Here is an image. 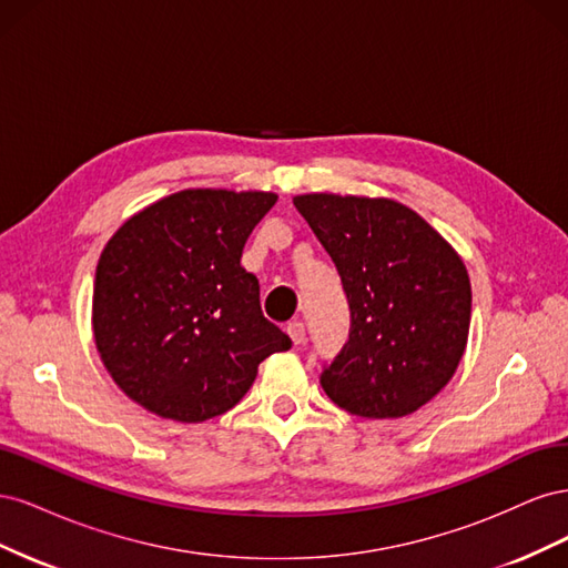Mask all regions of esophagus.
I'll return each mask as SVG.
<instances>
[{
  "label": "esophagus",
  "mask_w": 568,
  "mask_h": 568,
  "mask_svg": "<svg viewBox=\"0 0 568 568\" xmlns=\"http://www.w3.org/2000/svg\"><path fill=\"white\" fill-rule=\"evenodd\" d=\"M286 334L291 336V341H294V346H301V343L305 341V324L301 320H294L286 324Z\"/></svg>",
  "instance_id": "1"
}]
</instances>
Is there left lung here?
<instances>
[{
    "label": "left lung",
    "instance_id": "8db88e82",
    "mask_svg": "<svg viewBox=\"0 0 568 568\" xmlns=\"http://www.w3.org/2000/svg\"><path fill=\"white\" fill-rule=\"evenodd\" d=\"M294 205L341 274L351 334L322 388L351 415L398 419L448 386L467 348L471 284L459 253L393 199L301 194Z\"/></svg>",
    "mask_w": 568,
    "mask_h": 568
}]
</instances>
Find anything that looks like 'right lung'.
I'll list each match as a JSON object with an SVG mask.
<instances>
[{
	"label": "right lung",
	"instance_id": "obj_1",
	"mask_svg": "<svg viewBox=\"0 0 568 568\" xmlns=\"http://www.w3.org/2000/svg\"><path fill=\"white\" fill-rule=\"evenodd\" d=\"M272 192L182 189L128 217L97 263L92 329L101 363L130 400L199 424L232 409L265 357L291 338L261 313L242 267Z\"/></svg>",
	"mask_w": 568,
	"mask_h": 568
}]
</instances>
